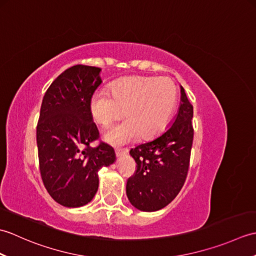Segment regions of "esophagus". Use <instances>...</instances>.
Segmentation results:
<instances>
[{
  "instance_id": "esophagus-1",
  "label": "esophagus",
  "mask_w": 256,
  "mask_h": 256,
  "mask_svg": "<svg viewBox=\"0 0 256 256\" xmlns=\"http://www.w3.org/2000/svg\"><path fill=\"white\" fill-rule=\"evenodd\" d=\"M128 153V150H125V148H116V157H121V156H123V155H125Z\"/></svg>"
}]
</instances>
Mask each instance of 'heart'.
<instances>
[{
	"label": "heart",
	"instance_id": "b5f03b06",
	"mask_svg": "<svg viewBox=\"0 0 256 256\" xmlns=\"http://www.w3.org/2000/svg\"><path fill=\"white\" fill-rule=\"evenodd\" d=\"M177 101V88L168 77H133L120 81L111 96L99 91L90 101L94 121L103 128L123 116L128 120L108 128L104 138L121 145L136 138L150 140L160 133Z\"/></svg>",
	"mask_w": 256,
	"mask_h": 256
}]
</instances>
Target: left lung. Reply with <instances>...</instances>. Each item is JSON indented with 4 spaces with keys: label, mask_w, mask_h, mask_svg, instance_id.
Masks as SVG:
<instances>
[{
    "label": "left lung",
    "mask_w": 256,
    "mask_h": 256,
    "mask_svg": "<svg viewBox=\"0 0 256 256\" xmlns=\"http://www.w3.org/2000/svg\"><path fill=\"white\" fill-rule=\"evenodd\" d=\"M180 94L172 125L158 138L130 150L136 170L128 179L126 194L138 210L164 208L175 199L187 178L194 140V108L182 86Z\"/></svg>",
    "instance_id": "8db88e82"
}]
</instances>
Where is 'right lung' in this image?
<instances>
[{"instance_id": "right-lung-1", "label": "right lung", "mask_w": 256, "mask_h": 256, "mask_svg": "<svg viewBox=\"0 0 256 256\" xmlns=\"http://www.w3.org/2000/svg\"><path fill=\"white\" fill-rule=\"evenodd\" d=\"M101 68L76 64L52 81L42 98L36 130L42 180L50 197L77 208L92 200L98 170L116 160L114 150L100 140L90 101L102 82Z\"/></svg>"}]
</instances>
